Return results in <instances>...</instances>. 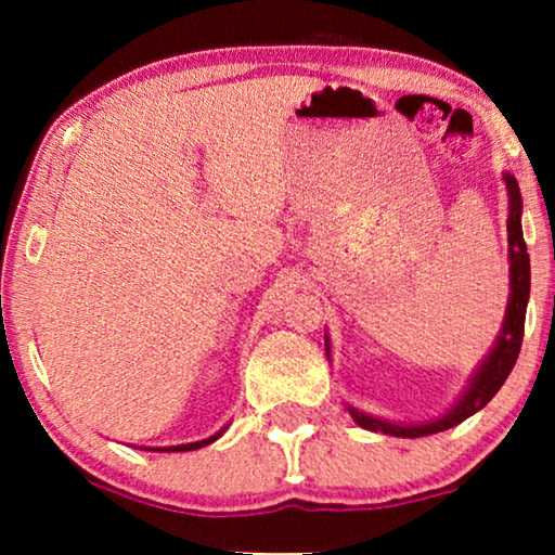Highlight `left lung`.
<instances>
[{
	"label": "left lung",
	"mask_w": 555,
	"mask_h": 555,
	"mask_svg": "<svg viewBox=\"0 0 555 555\" xmlns=\"http://www.w3.org/2000/svg\"><path fill=\"white\" fill-rule=\"evenodd\" d=\"M505 189H507V262H511V295H507V308L503 318V328H500L495 344H492L490 353L480 361V366L475 369V374L469 376V384L465 391L460 393V399L447 409L444 414L435 416L427 422H414V424H401L389 422L382 416L366 414L361 409L346 404L348 414L353 416V422L359 427L369 431H382L389 437H404L416 439L437 435V431L452 429L480 412L488 401L500 391V386L505 384V378L511 376V371L518 361L520 344H522V328H526V308L530 298V257L526 249V240H522V196L520 186L511 171L503 173ZM325 351L331 359V346L325 338Z\"/></svg>",
	"instance_id": "1"
}]
</instances>
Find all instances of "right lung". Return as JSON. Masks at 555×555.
<instances>
[{
	"instance_id": "right-lung-1",
	"label": "right lung",
	"mask_w": 555,
	"mask_h": 555,
	"mask_svg": "<svg viewBox=\"0 0 555 555\" xmlns=\"http://www.w3.org/2000/svg\"><path fill=\"white\" fill-rule=\"evenodd\" d=\"M224 429L227 427H222L217 431V435H211V437H207V439H199V442H189V444H173V447H149L151 452H192V450H202V447H207V444H211L215 442V439H219L224 435Z\"/></svg>"
}]
</instances>
